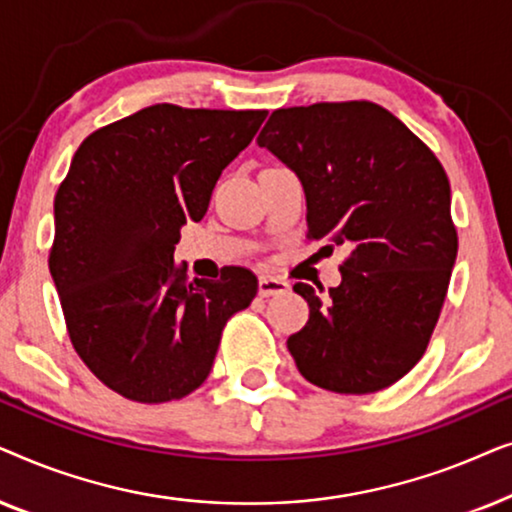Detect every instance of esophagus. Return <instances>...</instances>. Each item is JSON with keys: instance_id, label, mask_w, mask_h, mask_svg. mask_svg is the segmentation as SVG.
I'll list each match as a JSON object with an SVG mask.
<instances>
[{"instance_id": "34e87169", "label": "esophagus", "mask_w": 512, "mask_h": 512, "mask_svg": "<svg viewBox=\"0 0 512 512\" xmlns=\"http://www.w3.org/2000/svg\"><path fill=\"white\" fill-rule=\"evenodd\" d=\"M289 291V282H284V279L279 277H270V275H263L258 279V296L263 298H270V296H282V293Z\"/></svg>"}]
</instances>
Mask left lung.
<instances>
[{
	"instance_id": "left-lung-1",
	"label": "left lung",
	"mask_w": 512,
	"mask_h": 512,
	"mask_svg": "<svg viewBox=\"0 0 512 512\" xmlns=\"http://www.w3.org/2000/svg\"><path fill=\"white\" fill-rule=\"evenodd\" d=\"M256 142L298 174L307 237L349 251L326 296L293 286L310 305L286 340L300 375L335 394L391 387L424 356L457 261L443 165L368 100L277 109Z\"/></svg>"
}]
</instances>
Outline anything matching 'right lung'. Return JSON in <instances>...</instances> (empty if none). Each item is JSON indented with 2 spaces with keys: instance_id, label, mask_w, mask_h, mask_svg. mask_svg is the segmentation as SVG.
<instances>
[{
  "instance_id": "add662e5",
  "label": "right lung",
  "mask_w": 512,
  "mask_h": 512,
  "mask_svg": "<svg viewBox=\"0 0 512 512\" xmlns=\"http://www.w3.org/2000/svg\"><path fill=\"white\" fill-rule=\"evenodd\" d=\"M268 111L153 104L83 139L58 193L48 270L69 340L97 380L135 403L179 401L212 370L226 321L249 307L247 268L188 279L174 261L223 167Z\"/></svg>"
}]
</instances>
